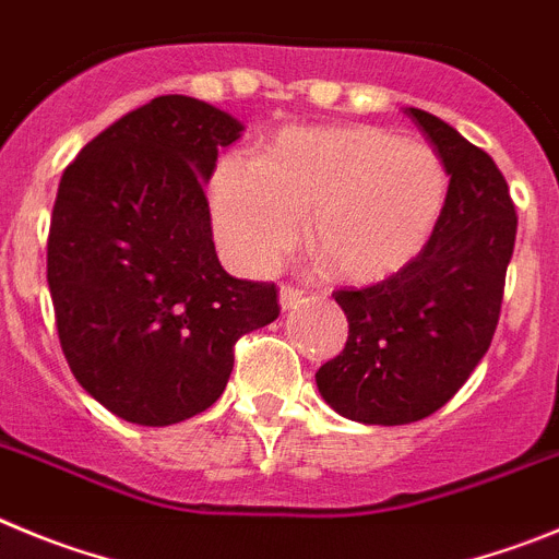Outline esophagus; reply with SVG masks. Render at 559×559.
<instances>
[{"instance_id": "1", "label": "esophagus", "mask_w": 559, "mask_h": 559, "mask_svg": "<svg viewBox=\"0 0 559 559\" xmlns=\"http://www.w3.org/2000/svg\"><path fill=\"white\" fill-rule=\"evenodd\" d=\"M306 292L298 289V286H281V309H295V306L304 300Z\"/></svg>"}]
</instances>
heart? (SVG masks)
Here are the masks:
<instances>
[{
    "label": "heart",
    "mask_w": 559,
    "mask_h": 559,
    "mask_svg": "<svg viewBox=\"0 0 559 559\" xmlns=\"http://www.w3.org/2000/svg\"><path fill=\"white\" fill-rule=\"evenodd\" d=\"M449 180L435 147L384 128H295L255 164H219L211 214L219 242L242 267H273L298 242V217H306L311 250L331 273L373 284L426 248Z\"/></svg>",
    "instance_id": "obj_1"
}]
</instances>
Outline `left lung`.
<instances>
[{
    "instance_id": "1",
    "label": "left lung",
    "mask_w": 559,
    "mask_h": 559,
    "mask_svg": "<svg viewBox=\"0 0 559 559\" xmlns=\"http://www.w3.org/2000/svg\"><path fill=\"white\" fill-rule=\"evenodd\" d=\"M449 167V200L415 259L381 284L336 289L348 342L317 370L325 404L367 426H404L449 404L490 348L515 248V205L485 150L406 108Z\"/></svg>"
}]
</instances>
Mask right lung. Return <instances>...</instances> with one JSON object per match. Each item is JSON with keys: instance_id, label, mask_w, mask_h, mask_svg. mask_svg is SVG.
I'll return each instance as SVG.
<instances>
[{"instance_id": "add662e5", "label": "right lung", "mask_w": 559, "mask_h": 559, "mask_svg": "<svg viewBox=\"0 0 559 559\" xmlns=\"http://www.w3.org/2000/svg\"><path fill=\"white\" fill-rule=\"evenodd\" d=\"M239 133L225 110L167 94L103 130L60 178L47 239L60 348L128 424L209 409L236 340L281 314L275 284L234 278L214 250L203 183Z\"/></svg>"}]
</instances>
